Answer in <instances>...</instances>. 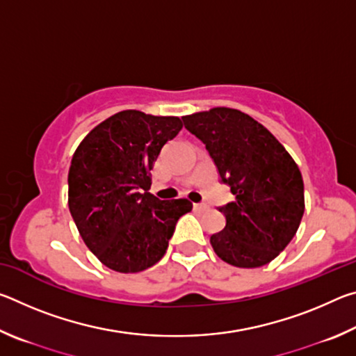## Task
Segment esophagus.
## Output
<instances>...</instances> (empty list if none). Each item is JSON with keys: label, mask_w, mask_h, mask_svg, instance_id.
Masks as SVG:
<instances>
[{"label": "esophagus", "mask_w": 356, "mask_h": 356, "mask_svg": "<svg viewBox=\"0 0 356 356\" xmlns=\"http://www.w3.org/2000/svg\"><path fill=\"white\" fill-rule=\"evenodd\" d=\"M193 207H195V210H200V212H204V210L209 209L206 204H193Z\"/></svg>", "instance_id": "obj_1"}]
</instances>
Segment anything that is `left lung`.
Listing matches in <instances>:
<instances>
[{
  "label": "left lung",
  "instance_id": "8db88e82",
  "mask_svg": "<svg viewBox=\"0 0 356 356\" xmlns=\"http://www.w3.org/2000/svg\"><path fill=\"white\" fill-rule=\"evenodd\" d=\"M182 119L236 195L220 207L225 229L210 237L216 256L238 268L272 262L297 234L305 212L303 177L295 160L262 124L234 108L216 106Z\"/></svg>",
  "mask_w": 356,
  "mask_h": 356
}]
</instances>
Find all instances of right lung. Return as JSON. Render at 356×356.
Returning <instances> with one entry per match:
<instances>
[{
  "label": "right lung",
  "instance_id": "1",
  "mask_svg": "<svg viewBox=\"0 0 356 356\" xmlns=\"http://www.w3.org/2000/svg\"><path fill=\"white\" fill-rule=\"evenodd\" d=\"M184 127L177 116L138 110L113 114L89 131L69 170V210L83 242L105 267L138 273L168 250L193 204L161 201L147 190L161 147Z\"/></svg>",
  "mask_w": 356,
  "mask_h": 356
}]
</instances>
